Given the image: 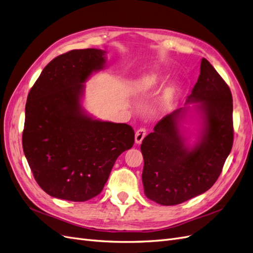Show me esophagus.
Here are the masks:
<instances>
[{
  "label": "esophagus",
  "mask_w": 253,
  "mask_h": 253,
  "mask_svg": "<svg viewBox=\"0 0 253 253\" xmlns=\"http://www.w3.org/2000/svg\"><path fill=\"white\" fill-rule=\"evenodd\" d=\"M145 135H147V129H145V128L141 127V128H139V129H137V132H136V134H135V142H136L137 144L141 143L142 140H143V138L145 137Z\"/></svg>",
  "instance_id": "obj_1"
}]
</instances>
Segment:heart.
Here are the masks:
<instances>
[{"mask_svg": "<svg viewBox=\"0 0 253 253\" xmlns=\"http://www.w3.org/2000/svg\"><path fill=\"white\" fill-rule=\"evenodd\" d=\"M158 81H159L158 74L144 75L138 80V82H137L136 88L139 91H145L152 87H154ZM175 91H176V86L174 85V84H171V85H169L165 89L163 96L159 99V102H158L159 108L164 109L172 101V99L175 95Z\"/></svg>", "mask_w": 253, "mask_h": 253, "instance_id": "obj_1", "label": "heart"}]
</instances>
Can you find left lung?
<instances>
[{
    "label": "left lung",
    "mask_w": 253,
    "mask_h": 253,
    "mask_svg": "<svg viewBox=\"0 0 253 253\" xmlns=\"http://www.w3.org/2000/svg\"><path fill=\"white\" fill-rule=\"evenodd\" d=\"M187 103H197L203 127L190 147L180 132L188 108L167 115L144 137L142 183L149 200L178 205L208 191L218 178L233 144V104L227 83L203 58L201 74Z\"/></svg>",
    "instance_id": "obj_1"
}]
</instances>
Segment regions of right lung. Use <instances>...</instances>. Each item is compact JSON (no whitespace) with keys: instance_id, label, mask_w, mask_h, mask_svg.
Returning a JSON list of instances; mask_svg holds the SVG:
<instances>
[{"instance_id":"right-lung-1","label":"right lung","mask_w":253,"mask_h":253,"mask_svg":"<svg viewBox=\"0 0 253 253\" xmlns=\"http://www.w3.org/2000/svg\"><path fill=\"white\" fill-rule=\"evenodd\" d=\"M104 55L86 48L56 57L28 94L23 151L38 185L52 197L97 196L118 156L134 144L131 126L94 119L81 105L83 83L103 70Z\"/></svg>"}]
</instances>
